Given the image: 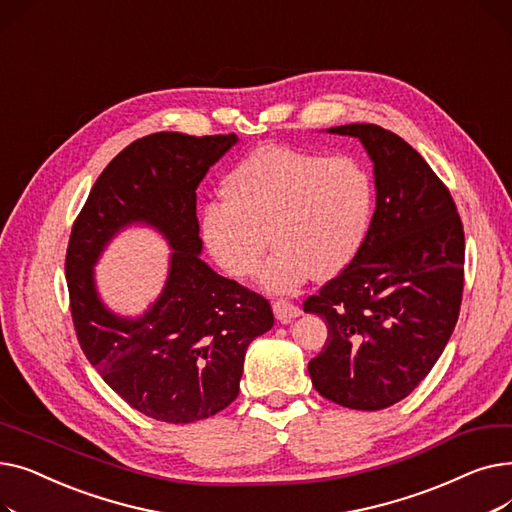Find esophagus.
<instances>
[{
    "instance_id": "1",
    "label": "esophagus",
    "mask_w": 512,
    "mask_h": 512,
    "mask_svg": "<svg viewBox=\"0 0 512 512\" xmlns=\"http://www.w3.org/2000/svg\"><path fill=\"white\" fill-rule=\"evenodd\" d=\"M274 315H276L278 321H282V324H288V321H292L294 317L301 315V309L294 305V303H290V301L280 299V301L274 303Z\"/></svg>"
}]
</instances>
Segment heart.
<instances>
[{
  "label": "heart",
  "mask_w": 512,
  "mask_h": 512,
  "mask_svg": "<svg viewBox=\"0 0 512 512\" xmlns=\"http://www.w3.org/2000/svg\"><path fill=\"white\" fill-rule=\"evenodd\" d=\"M224 199L201 211L209 255L226 274L249 278L272 238L276 251L259 284L280 294L311 274L334 278L355 259L371 226L375 184L357 157L265 145L230 170Z\"/></svg>",
  "instance_id": "obj_1"
}]
</instances>
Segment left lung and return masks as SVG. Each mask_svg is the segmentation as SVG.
Listing matches in <instances>:
<instances>
[{"mask_svg":"<svg viewBox=\"0 0 512 512\" xmlns=\"http://www.w3.org/2000/svg\"><path fill=\"white\" fill-rule=\"evenodd\" d=\"M373 161L375 211L355 259L303 305L328 340L309 375L315 390L357 411L409 396L432 371L459 319L465 232L444 182L398 134L344 124Z\"/></svg>","mask_w":512,"mask_h":512,"instance_id":"left-lung-1","label":"left lung"}]
</instances>
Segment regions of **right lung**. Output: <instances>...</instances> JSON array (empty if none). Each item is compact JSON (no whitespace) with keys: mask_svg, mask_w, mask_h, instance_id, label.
I'll return each instance as SVG.
<instances>
[{"mask_svg":"<svg viewBox=\"0 0 512 512\" xmlns=\"http://www.w3.org/2000/svg\"><path fill=\"white\" fill-rule=\"evenodd\" d=\"M236 134L155 132L120 151L93 184L66 251L70 311L80 348L132 409L193 423L238 396L249 344L274 326L270 301L215 274L199 257L197 186ZM145 223L173 249L167 286L141 318L98 299L92 267L126 225Z\"/></svg>","mask_w":512,"mask_h":512,"instance_id":"add662e5","label":"right lung"}]
</instances>
